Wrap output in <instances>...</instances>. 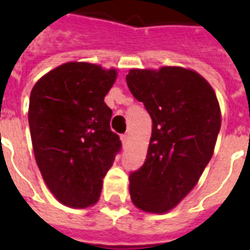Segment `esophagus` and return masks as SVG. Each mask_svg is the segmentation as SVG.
Segmentation results:
<instances>
[{"instance_id": "34e87169", "label": "esophagus", "mask_w": 250, "mask_h": 250, "mask_svg": "<svg viewBox=\"0 0 250 250\" xmlns=\"http://www.w3.org/2000/svg\"><path fill=\"white\" fill-rule=\"evenodd\" d=\"M120 139H122L123 146H125V145H127V142H128V135H127V134H123V135L120 136Z\"/></svg>"}]
</instances>
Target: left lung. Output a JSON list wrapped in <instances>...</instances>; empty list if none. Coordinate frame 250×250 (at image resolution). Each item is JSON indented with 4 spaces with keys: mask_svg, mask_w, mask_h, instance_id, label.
<instances>
[{
    "mask_svg": "<svg viewBox=\"0 0 250 250\" xmlns=\"http://www.w3.org/2000/svg\"><path fill=\"white\" fill-rule=\"evenodd\" d=\"M125 80L152 120L146 161L130 174L131 199L145 211L166 213L197 185L213 155L218 100L204 77L179 66L131 69Z\"/></svg>",
    "mask_w": 250,
    "mask_h": 250,
    "instance_id": "left-lung-1",
    "label": "left lung"
}]
</instances>
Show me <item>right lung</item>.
Returning a JSON list of instances; mask_svg holds the SVG:
<instances>
[{
  "label": "right lung",
  "mask_w": 250,
  "mask_h": 250,
  "mask_svg": "<svg viewBox=\"0 0 250 250\" xmlns=\"http://www.w3.org/2000/svg\"><path fill=\"white\" fill-rule=\"evenodd\" d=\"M115 69L66 62L36 83L29 99V128L37 166L52 194L71 208L100 197L103 178L122 148L104 103Z\"/></svg>",
  "instance_id": "add662e5"
}]
</instances>
